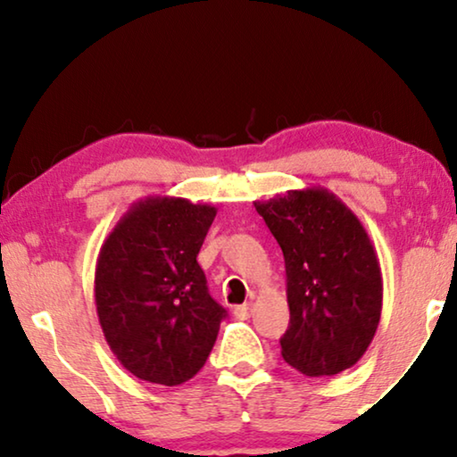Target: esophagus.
<instances>
[{
  "label": "esophagus",
  "mask_w": 457,
  "mask_h": 457,
  "mask_svg": "<svg viewBox=\"0 0 457 457\" xmlns=\"http://www.w3.org/2000/svg\"><path fill=\"white\" fill-rule=\"evenodd\" d=\"M252 312H253V303L247 302V303H243V305H237L235 316L241 318V320H245V318L252 316Z\"/></svg>",
  "instance_id": "obj_1"
}]
</instances>
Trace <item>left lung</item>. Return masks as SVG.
I'll return each instance as SVG.
<instances>
[{
    "instance_id": "8db88e82",
    "label": "left lung",
    "mask_w": 457,
    "mask_h": 457,
    "mask_svg": "<svg viewBox=\"0 0 457 457\" xmlns=\"http://www.w3.org/2000/svg\"><path fill=\"white\" fill-rule=\"evenodd\" d=\"M253 205L285 255L283 360L305 377L347 370L366 353L383 310V274L364 224L324 187Z\"/></svg>"
}]
</instances>
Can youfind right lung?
<instances>
[{"label": "right lung", "instance_id": "1", "mask_svg": "<svg viewBox=\"0 0 457 457\" xmlns=\"http://www.w3.org/2000/svg\"><path fill=\"white\" fill-rule=\"evenodd\" d=\"M216 208L152 195L130 205L105 237L96 266V308L116 360L147 383L195 377L227 310L210 297L197 253Z\"/></svg>", "mask_w": 457, "mask_h": 457}]
</instances>
